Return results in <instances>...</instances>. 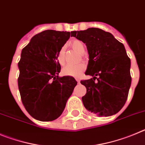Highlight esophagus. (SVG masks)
I'll list each match as a JSON object with an SVG mask.
<instances>
[{
  "instance_id": "1",
  "label": "esophagus",
  "mask_w": 145,
  "mask_h": 145,
  "mask_svg": "<svg viewBox=\"0 0 145 145\" xmlns=\"http://www.w3.org/2000/svg\"><path fill=\"white\" fill-rule=\"evenodd\" d=\"M75 79L76 80V82H77L78 83H79V82H80V79H79V77H76Z\"/></svg>"
}]
</instances>
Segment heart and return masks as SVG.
<instances>
[{
    "label": "heart",
    "mask_w": 145,
    "mask_h": 145,
    "mask_svg": "<svg viewBox=\"0 0 145 145\" xmlns=\"http://www.w3.org/2000/svg\"><path fill=\"white\" fill-rule=\"evenodd\" d=\"M69 45L74 50H76L79 53H84L85 47L84 43L81 40L74 39L69 42ZM57 61L61 65H63L65 62V49L63 47L60 48L57 53ZM86 69V66L84 63H79L76 65H67L63 67L62 73L65 76H78L81 75Z\"/></svg>",
    "instance_id": "heart-1"
}]
</instances>
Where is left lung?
I'll use <instances>...</instances> for the list:
<instances>
[{"instance_id": "8db88e82", "label": "left lung", "mask_w": 145, "mask_h": 145, "mask_svg": "<svg viewBox=\"0 0 145 145\" xmlns=\"http://www.w3.org/2000/svg\"><path fill=\"white\" fill-rule=\"evenodd\" d=\"M71 35L86 43L89 60L85 74L93 76L81 81L87 89L82 97L84 107L100 116L116 114L124 105L131 83V61L124 46L98 28L71 32Z\"/></svg>"}]
</instances>
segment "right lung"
<instances>
[{"label": "right lung", "instance_id": "add662e5", "mask_svg": "<svg viewBox=\"0 0 145 145\" xmlns=\"http://www.w3.org/2000/svg\"><path fill=\"white\" fill-rule=\"evenodd\" d=\"M69 37V32L48 29L35 35L22 49L18 86L22 103L35 119L58 118L77 84L74 77L58 76L57 53Z\"/></svg>", "mask_w": 145, "mask_h": 145}]
</instances>
